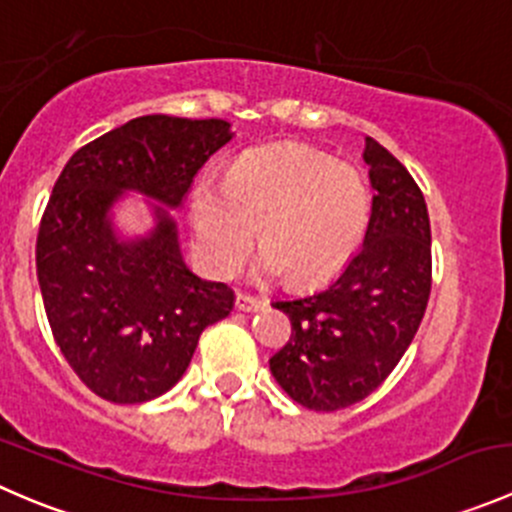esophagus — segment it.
<instances>
[{"instance_id":"1","label":"esophagus","mask_w":512,"mask_h":512,"mask_svg":"<svg viewBox=\"0 0 512 512\" xmlns=\"http://www.w3.org/2000/svg\"><path fill=\"white\" fill-rule=\"evenodd\" d=\"M262 307V302L257 297H252V294H237L235 297V309L237 312H257V309Z\"/></svg>"}]
</instances>
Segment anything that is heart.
Returning a JSON list of instances; mask_svg holds the SVG:
<instances>
[{"mask_svg":"<svg viewBox=\"0 0 512 512\" xmlns=\"http://www.w3.org/2000/svg\"><path fill=\"white\" fill-rule=\"evenodd\" d=\"M369 218L361 170L309 146L250 153L225 180L203 175L190 193L195 252L215 277L240 270L257 227L262 277L324 282L352 260Z\"/></svg>","mask_w":512,"mask_h":512,"instance_id":"b5f03b06","label":"heart"}]
</instances>
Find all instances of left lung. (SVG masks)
Listing matches in <instances>:
<instances>
[{"label": "left lung", "mask_w": 512, "mask_h": 512, "mask_svg": "<svg viewBox=\"0 0 512 512\" xmlns=\"http://www.w3.org/2000/svg\"><path fill=\"white\" fill-rule=\"evenodd\" d=\"M371 218L349 265L304 297L275 302L292 324L270 371L292 401L312 411L359 404L394 371L431 297V223L409 170L366 138Z\"/></svg>", "instance_id": "1"}]
</instances>
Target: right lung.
Listing matches in <instances>:
<instances>
[{
    "instance_id": "1",
    "label": "right lung",
    "mask_w": 512,
    "mask_h": 512,
    "mask_svg": "<svg viewBox=\"0 0 512 512\" xmlns=\"http://www.w3.org/2000/svg\"><path fill=\"white\" fill-rule=\"evenodd\" d=\"M230 123L141 116L69 158L36 235V277L51 334L101 399L141 404L178 384L205 327L232 309V289L185 270L175 223L116 242L106 213L121 190L180 205L195 173L230 141Z\"/></svg>"
}]
</instances>
